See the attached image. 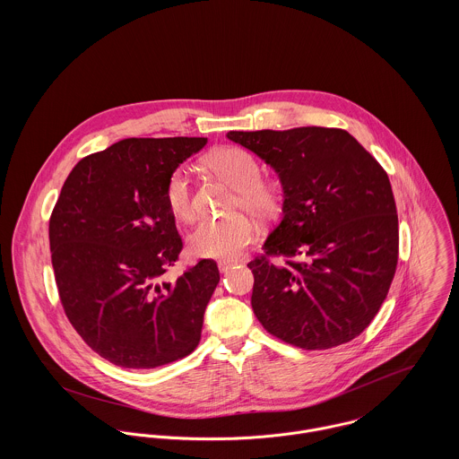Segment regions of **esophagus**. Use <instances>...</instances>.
Returning a JSON list of instances; mask_svg holds the SVG:
<instances>
[{
    "label": "esophagus",
    "mask_w": 459,
    "mask_h": 459,
    "mask_svg": "<svg viewBox=\"0 0 459 459\" xmlns=\"http://www.w3.org/2000/svg\"><path fill=\"white\" fill-rule=\"evenodd\" d=\"M235 263L237 262H233V260H221V262H219V270H221V272H228Z\"/></svg>",
    "instance_id": "1"
}]
</instances>
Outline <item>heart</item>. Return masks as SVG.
<instances>
[{
	"instance_id": "1",
	"label": "heart",
	"mask_w": 459,
	"mask_h": 459,
	"mask_svg": "<svg viewBox=\"0 0 459 459\" xmlns=\"http://www.w3.org/2000/svg\"><path fill=\"white\" fill-rule=\"evenodd\" d=\"M206 166L237 189L231 212H247L262 222L277 217L281 193L275 186L263 182L262 164L251 152L238 146L219 148L206 157ZM164 201L175 219L182 222H193L196 219L195 187L184 168H177L168 177ZM255 237V222L244 213H235L226 219L201 222L191 235L189 246L197 256L228 260L238 256Z\"/></svg>"
}]
</instances>
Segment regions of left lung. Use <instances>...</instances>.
Listing matches in <instances>:
<instances>
[{"label": "left lung", "mask_w": 459, "mask_h": 459, "mask_svg": "<svg viewBox=\"0 0 459 459\" xmlns=\"http://www.w3.org/2000/svg\"><path fill=\"white\" fill-rule=\"evenodd\" d=\"M282 184V219L255 273L253 311L277 339L328 350L364 332L395 273L399 230L393 187L378 160L348 132L328 127L228 132ZM272 257H282L273 265Z\"/></svg>", "instance_id": "left-lung-1"}]
</instances>
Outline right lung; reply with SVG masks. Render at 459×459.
Masks as SVG:
<instances>
[{"mask_svg": "<svg viewBox=\"0 0 459 459\" xmlns=\"http://www.w3.org/2000/svg\"><path fill=\"white\" fill-rule=\"evenodd\" d=\"M206 137H129L81 159L49 219V246L66 318L120 368L152 369L187 357L219 282L213 260L162 281L184 242L166 206L168 177Z\"/></svg>", "mask_w": 459, "mask_h": 459, "instance_id": "1", "label": "right lung"}]
</instances>
